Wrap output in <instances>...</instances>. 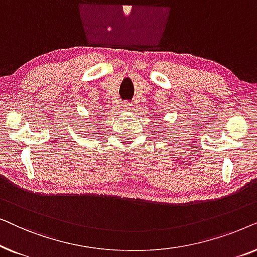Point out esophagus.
<instances>
[{
  "label": "esophagus",
  "mask_w": 257,
  "mask_h": 257,
  "mask_svg": "<svg viewBox=\"0 0 257 257\" xmlns=\"http://www.w3.org/2000/svg\"><path fill=\"white\" fill-rule=\"evenodd\" d=\"M122 110L131 111L132 110V104L131 103H125L124 105H122Z\"/></svg>",
  "instance_id": "obj_1"
}]
</instances>
